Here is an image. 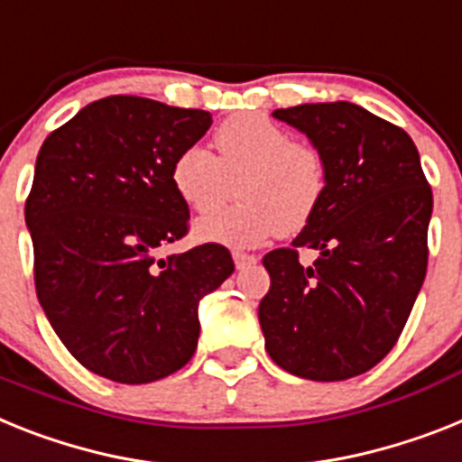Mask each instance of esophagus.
Listing matches in <instances>:
<instances>
[{
  "instance_id": "34e87169",
  "label": "esophagus",
  "mask_w": 462,
  "mask_h": 462,
  "mask_svg": "<svg viewBox=\"0 0 462 462\" xmlns=\"http://www.w3.org/2000/svg\"><path fill=\"white\" fill-rule=\"evenodd\" d=\"M232 258H235V265H237V270H246V267H251L258 263V258H255L254 254H244V251H235V254H232Z\"/></svg>"
}]
</instances>
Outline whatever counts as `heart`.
Listing matches in <instances>:
<instances>
[{"label": "heart", "instance_id": "1", "mask_svg": "<svg viewBox=\"0 0 462 462\" xmlns=\"http://www.w3.org/2000/svg\"><path fill=\"white\" fill-rule=\"evenodd\" d=\"M216 157L204 147H185L171 164V185L192 211L207 213L223 204L227 180L235 207L208 213L197 223V237L225 246H255L277 235H293L319 207L327 171L315 147L265 115H237L213 134Z\"/></svg>", "mask_w": 462, "mask_h": 462}]
</instances>
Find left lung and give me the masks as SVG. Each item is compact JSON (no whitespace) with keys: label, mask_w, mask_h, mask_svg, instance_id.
Here are the masks:
<instances>
[{"label":"left lung","mask_w":462,"mask_h":462,"mask_svg":"<svg viewBox=\"0 0 462 462\" xmlns=\"http://www.w3.org/2000/svg\"><path fill=\"white\" fill-rule=\"evenodd\" d=\"M273 117L308 135L327 188L291 249L263 258L265 350L308 381H347L393 350L416 303L428 270L432 189L409 134L355 103H308ZM300 248L320 258L300 266Z\"/></svg>","instance_id":"obj_1"}]
</instances>
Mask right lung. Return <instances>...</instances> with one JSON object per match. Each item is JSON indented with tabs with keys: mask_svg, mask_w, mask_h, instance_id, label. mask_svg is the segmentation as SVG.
<instances>
[{
	"mask_svg": "<svg viewBox=\"0 0 462 462\" xmlns=\"http://www.w3.org/2000/svg\"><path fill=\"white\" fill-rule=\"evenodd\" d=\"M208 126L204 110L107 96L37 154L25 201L37 298L69 355L103 378L143 385L183 369L197 350L199 300L235 273L220 244L154 261L188 235L171 164Z\"/></svg>",
	"mask_w": 462,
	"mask_h": 462,
	"instance_id": "add662e5",
	"label": "right lung"
}]
</instances>
